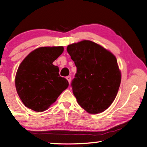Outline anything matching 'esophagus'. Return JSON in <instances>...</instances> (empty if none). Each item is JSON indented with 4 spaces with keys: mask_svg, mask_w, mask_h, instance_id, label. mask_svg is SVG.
Returning <instances> with one entry per match:
<instances>
[{
    "mask_svg": "<svg viewBox=\"0 0 147 147\" xmlns=\"http://www.w3.org/2000/svg\"><path fill=\"white\" fill-rule=\"evenodd\" d=\"M66 79L68 80V83H70V81H71V77H70V76H68V77H66Z\"/></svg>",
    "mask_w": 147,
    "mask_h": 147,
    "instance_id": "34e87169",
    "label": "esophagus"
}]
</instances>
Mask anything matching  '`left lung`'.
Instances as JSON below:
<instances>
[{"label": "left lung", "instance_id": "8db88e82", "mask_svg": "<svg viewBox=\"0 0 147 147\" xmlns=\"http://www.w3.org/2000/svg\"><path fill=\"white\" fill-rule=\"evenodd\" d=\"M67 52L77 67L71 86L78 103L89 113L103 112L114 101L120 85L116 58L89 40L68 45Z\"/></svg>", "mask_w": 147, "mask_h": 147}]
</instances>
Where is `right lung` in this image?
Wrapping results in <instances>:
<instances>
[{"label": "right lung", "instance_id": "obj_1", "mask_svg": "<svg viewBox=\"0 0 147 147\" xmlns=\"http://www.w3.org/2000/svg\"><path fill=\"white\" fill-rule=\"evenodd\" d=\"M64 51L62 46L41 47L29 53L19 65L15 87L25 106L41 112L46 110L68 87L53 62Z\"/></svg>", "mask_w": 147, "mask_h": 147}]
</instances>
